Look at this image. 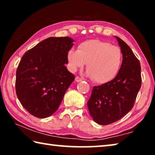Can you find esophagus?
<instances>
[{
	"mask_svg": "<svg viewBox=\"0 0 155 155\" xmlns=\"http://www.w3.org/2000/svg\"><path fill=\"white\" fill-rule=\"evenodd\" d=\"M75 81H76V82H80V81H82L83 79H82V78H81L77 76V77H76V78H75Z\"/></svg>",
	"mask_w": 155,
	"mask_h": 155,
	"instance_id": "esophagus-1",
	"label": "esophagus"
}]
</instances>
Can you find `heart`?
Wrapping results in <instances>:
<instances>
[{"mask_svg":"<svg viewBox=\"0 0 155 155\" xmlns=\"http://www.w3.org/2000/svg\"><path fill=\"white\" fill-rule=\"evenodd\" d=\"M68 60L73 71L87 64V75L94 82L105 83L114 78L122 64V53L118 46L98 40L84 41L78 50H70Z\"/></svg>","mask_w":155,"mask_h":155,"instance_id":"heart-1","label":"heart"}]
</instances>
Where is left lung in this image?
<instances>
[{"label":"left lung","instance_id":"obj_1","mask_svg":"<svg viewBox=\"0 0 155 155\" xmlns=\"http://www.w3.org/2000/svg\"><path fill=\"white\" fill-rule=\"evenodd\" d=\"M123 60L116 77L109 82L94 86L87 102L94 121L101 125L117 122L134 106L141 85V66L132 50L116 36Z\"/></svg>","mask_w":155,"mask_h":155}]
</instances>
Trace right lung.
<instances>
[{
	"label": "right lung",
	"mask_w": 155,
	"mask_h": 155,
	"mask_svg": "<svg viewBox=\"0 0 155 155\" xmlns=\"http://www.w3.org/2000/svg\"><path fill=\"white\" fill-rule=\"evenodd\" d=\"M74 40L51 37L28 50L18 64L15 91L23 107L33 116L45 118L58 109L74 80L65 66Z\"/></svg>",
	"instance_id": "right-lung-1"
}]
</instances>
